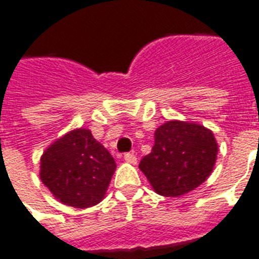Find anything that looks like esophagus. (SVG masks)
Wrapping results in <instances>:
<instances>
[{
    "label": "esophagus",
    "instance_id": "esophagus-1",
    "mask_svg": "<svg viewBox=\"0 0 259 259\" xmlns=\"http://www.w3.org/2000/svg\"><path fill=\"white\" fill-rule=\"evenodd\" d=\"M124 160H126V162H127V163H130V164H136L137 163V158H136V155L135 154H124Z\"/></svg>",
    "mask_w": 259,
    "mask_h": 259
}]
</instances>
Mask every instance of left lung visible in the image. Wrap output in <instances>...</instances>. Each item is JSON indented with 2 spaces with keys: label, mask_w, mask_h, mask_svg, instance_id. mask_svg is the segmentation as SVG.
<instances>
[{
  "label": "left lung",
  "mask_w": 259,
  "mask_h": 259,
  "mask_svg": "<svg viewBox=\"0 0 259 259\" xmlns=\"http://www.w3.org/2000/svg\"><path fill=\"white\" fill-rule=\"evenodd\" d=\"M217 154L211 130L195 122L167 120L156 129L152 151L139 167L158 195L180 198L210 177Z\"/></svg>",
  "instance_id": "obj_1"
}]
</instances>
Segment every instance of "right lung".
Wrapping results in <instances>:
<instances>
[{"instance_id":"obj_1","label":"right lung","mask_w":259,"mask_h":259,"mask_svg":"<svg viewBox=\"0 0 259 259\" xmlns=\"http://www.w3.org/2000/svg\"><path fill=\"white\" fill-rule=\"evenodd\" d=\"M116 163L89 129L70 130L55 140L41 156L39 178L53 198L75 208L104 199Z\"/></svg>"}]
</instances>
